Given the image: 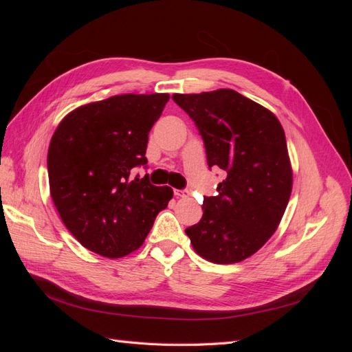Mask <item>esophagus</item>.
I'll return each mask as SVG.
<instances>
[{"instance_id": "1", "label": "esophagus", "mask_w": 352, "mask_h": 352, "mask_svg": "<svg viewBox=\"0 0 352 352\" xmlns=\"http://www.w3.org/2000/svg\"><path fill=\"white\" fill-rule=\"evenodd\" d=\"M189 195V192L186 189H184V190H180V189H175V197H177V198H186Z\"/></svg>"}]
</instances>
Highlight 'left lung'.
Listing matches in <instances>:
<instances>
[{
	"label": "left lung",
	"instance_id": "obj_1",
	"mask_svg": "<svg viewBox=\"0 0 352 352\" xmlns=\"http://www.w3.org/2000/svg\"><path fill=\"white\" fill-rule=\"evenodd\" d=\"M172 98L195 122L208 167L226 172L219 194L204 197V214L186 235L202 258L239 263L276 232L292 192L283 127L270 110L233 89Z\"/></svg>",
	"mask_w": 352,
	"mask_h": 352
}]
</instances>
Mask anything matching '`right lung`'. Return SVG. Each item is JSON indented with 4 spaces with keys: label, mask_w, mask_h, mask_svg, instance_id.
<instances>
[{
    "label": "right lung",
    "mask_w": 352,
    "mask_h": 352,
    "mask_svg": "<svg viewBox=\"0 0 352 352\" xmlns=\"http://www.w3.org/2000/svg\"><path fill=\"white\" fill-rule=\"evenodd\" d=\"M168 94H123L89 102L60 122L48 148L50 192L58 214L85 248L120 258L136 251L173 189L154 186L146 164L148 133Z\"/></svg>",
    "instance_id": "right-lung-1"
}]
</instances>
